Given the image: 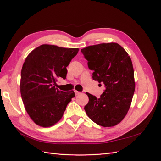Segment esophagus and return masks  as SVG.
<instances>
[{"instance_id":"1","label":"esophagus","mask_w":161,"mask_h":161,"mask_svg":"<svg viewBox=\"0 0 161 161\" xmlns=\"http://www.w3.org/2000/svg\"><path fill=\"white\" fill-rule=\"evenodd\" d=\"M75 95H79L80 92H79V91H75Z\"/></svg>"}]
</instances>
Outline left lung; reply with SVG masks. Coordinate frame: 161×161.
<instances>
[{"label":"left lung","instance_id":"obj_1","mask_svg":"<svg viewBox=\"0 0 161 161\" xmlns=\"http://www.w3.org/2000/svg\"><path fill=\"white\" fill-rule=\"evenodd\" d=\"M93 70L92 79L103 82L105 90L97 99L86 92L89 103L85 110L89 118L103 127L120 123L130 108L135 90L132 62L124 48L117 43H100L81 49Z\"/></svg>","mask_w":161,"mask_h":161}]
</instances>
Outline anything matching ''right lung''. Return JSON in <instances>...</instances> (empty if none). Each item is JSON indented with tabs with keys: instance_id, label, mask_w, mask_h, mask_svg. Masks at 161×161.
Returning a JSON list of instances; mask_svg holds the SVG:
<instances>
[{
	"instance_id": "1",
	"label": "right lung",
	"mask_w": 161,
	"mask_h": 161,
	"mask_svg": "<svg viewBox=\"0 0 161 161\" xmlns=\"http://www.w3.org/2000/svg\"><path fill=\"white\" fill-rule=\"evenodd\" d=\"M79 50L43 44L26 58L21 72V95L26 111L37 125L47 128L56 124L75 97L73 91H60L56 85L58 79L66 78V67Z\"/></svg>"
}]
</instances>
